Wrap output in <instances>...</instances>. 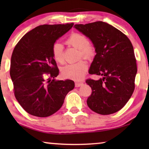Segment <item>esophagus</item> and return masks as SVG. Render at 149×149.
<instances>
[{"label":"esophagus","mask_w":149,"mask_h":149,"mask_svg":"<svg viewBox=\"0 0 149 149\" xmlns=\"http://www.w3.org/2000/svg\"><path fill=\"white\" fill-rule=\"evenodd\" d=\"M82 84H83L82 83H81V82H75V86L76 87H80Z\"/></svg>","instance_id":"esophagus-1"}]
</instances>
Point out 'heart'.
<instances>
[{"label":"heart","mask_w":149,"mask_h":149,"mask_svg":"<svg viewBox=\"0 0 149 149\" xmlns=\"http://www.w3.org/2000/svg\"><path fill=\"white\" fill-rule=\"evenodd\" d=\"M65 43L79 50V58H84L90 59L94 56L95 54L94 46L89 43L87 37L83 34L78 33H72L66 39ZM52 52L55 61L59 64H63L64 60L62 45L60 43H55L52 46ZM87 68V63L82 60L75 64L66 65L62 68L61 74L64 78L79 80L84 76Z\"/></svg>","instance_id":"1"}]
</instances>
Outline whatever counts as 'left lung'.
<instances>
[{
  "label": "left lung",
  "mask_w": 149,
  "mask_h": 149,
  "mask_svg": "<svg viewBox=\"0 0 149 149\" xmlns=\"http://www.w3.org/2000/svg\"><path fill=\"white\" fill-rule=\"evenodd\" d=\"M75 28L91 40L97 54L90 74L99 80L87 79L92 93L87 100L97 114H114L124 107L135 89L137 63L130 40L120 30L103 22L76 24Z\"/></svg>",
  "instance_id": "left-lung-1"
}]
</instances>
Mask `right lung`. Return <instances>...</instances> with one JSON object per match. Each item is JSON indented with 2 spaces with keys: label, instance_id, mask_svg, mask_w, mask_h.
<instances>
[{
  "label": "right lung",
  "instance_id": "right-lung-1",
  "mask_svg": "<svg viewBox=\"0 0 149 149\" xmlns=\"http://www.w3.org/2000/svg\"><path fill=\"white\" fill-rule=\"evenodd\" d=\"M73 26L41 25L27 33L14 47L10 68L14 95L29 114L45 118L54 114L74 88L72 80H55L59 70L52 52L56 40Z\"/></svg>",
  "mask_w": 149,
  "mask_h": 149
}]
</instances>
